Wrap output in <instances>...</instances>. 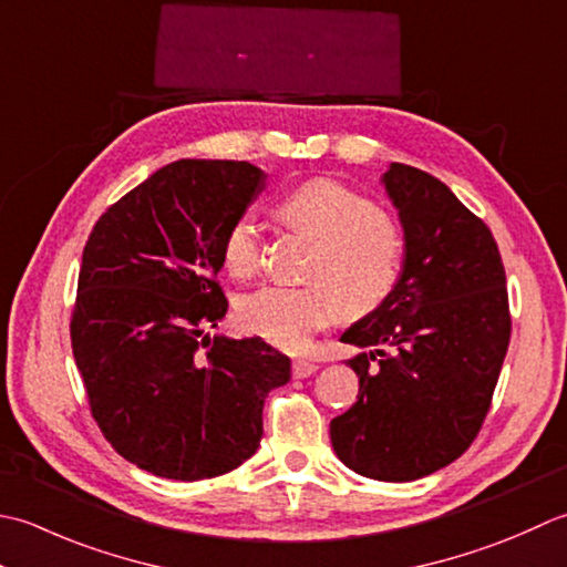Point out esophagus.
Masks as SVG:
<instances>
[{
  "label": "esophagus",
  "mask_w": 567,
  "mask_h": 567,
  "mask_svg": "<svg viewBox=\"0 0 567 567\" xmlns=\"http://www.w3.org/2000/svg\"><path fill=\"white\" fill-rule=\"evenodd\" d=\"M316 372H318V364H313V362H308V360H296L293 362V377L296 379H306V377L316 374Z\"/></svg>",
  "instance_id": "34e87169"
}]
</instances>
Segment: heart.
I'll return each mask as SVG.
<instances>
[{"label":"heart","instance_id":"b5f03b06","mask_svg":"<svg viewBox=\"0 0 567 567\" xmlns=\"http://www.w3.org/2000/svg\"><path fill=\"white\" fill-rule=\"evenodd\" d=\"M281 225L313 239L306 286H261L239 298L241 330L276 348L300 350L310 334L342 318L372 316L386 303L406 267V237L386 210L367 195L328 178L308 181L274 205ZM259 229L249 215L227 225L219 259L229 276L249 279L259 267Z\"/></svg>","mask_w":567,"mask_h":567}]
</instances>
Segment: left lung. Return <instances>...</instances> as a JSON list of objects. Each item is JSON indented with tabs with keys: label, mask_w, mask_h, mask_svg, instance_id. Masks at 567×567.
Masks as SVG:
<instances>
[{
	"label": "left lung",
	"mask_w": 567,
	"mask_h": 567,
	"mask_svg": "<svg viewBox=\"0 0 567 567\" xmlns=\"http://www.w3.org/2000/svg\"><path fill=\"white\" fill-rule=\"evenodd\" d=\"M406 267L384 306L342 334L357 403L330 421L332 450L357 475L411 482L457 460L482 431L512 338L492 229L445 183L391 164Z\"/></svg>",
	"instance_id": "1"
}]
</instances>
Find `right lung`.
<instances>
[{"label": "right lung", "mask_w": 567, "mask_h": 567, "mask_svg": "<svg viewBox=\"0 0 567 567\" xmlns=\"http://www.w3.org/2000/svg\"><path fill=\"white\" fill-rule=\"evenodd\" d=\"M264 188L247 161L181 158L110 205L85 241L71 344L90 413L156 477L225 475L261 443L291 360L261 338H207L227 313L219 241Z\"/></svg>", "instance_id": "add662e5"}]
</instances>
